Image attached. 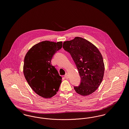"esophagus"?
Listing matches in <instances>:
<instances>
[{
  "instance_id": "34e87169",
  "label": "esophagus",
  "mask_w": 129,
  "mask_h": 129,
  "mask_svg": "<svg viewBox=\"0 0 129 129\" xmlns=\"http://www.w3.org/2000/svg\"><path fill=\"white\" fill-rule=\"evenodd\" d=\"M64 77H65L66 78H69V75H68V74H65V75H64Z\"/></svg>"
}]
</instances>
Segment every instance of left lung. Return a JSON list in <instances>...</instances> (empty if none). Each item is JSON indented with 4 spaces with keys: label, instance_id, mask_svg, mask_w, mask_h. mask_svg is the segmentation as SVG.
<instances>
[{
    "label": "left lung",
    "instance_id": "obj_1",
    "mask_svg": "<svg viewBox=\"0 0 129 129\" xmlns=\"http://www.w3.org/2000/svg\"><path fill=\"white\" fill-rule=\"evenodd\" d=\"M63 47L71 54L81 78L80 85L74 86V90L82 96L92 94L104 75V62L100 51L91 43L79 37L64 42Z\"/></svg>",
    "mask_w": 129,
    "mask_h": 129
}]
</instances>
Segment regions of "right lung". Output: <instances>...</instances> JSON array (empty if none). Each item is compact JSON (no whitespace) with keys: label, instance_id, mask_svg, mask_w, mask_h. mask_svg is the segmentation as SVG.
I'll return each instance as SVG.
<instances>
[{"label":"right lung","instance_id":"right-lung-1","mask_svg":"<svg viewBox=\"0 0 129 129\" xmlns=\"http://www.w3.org/2000/svg\"><path fill=\"white\" fill-rule=\"evenodd\" d=\"M62 46V42L43 41L33 46L25 55V78L33 90L44 98L55 95L61 83V77L51 61Z\"/></svg>","mask_w":129,"mask_h":129}]
</instances>
